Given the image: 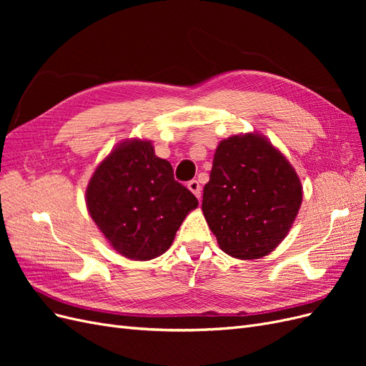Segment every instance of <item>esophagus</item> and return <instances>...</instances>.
I'll list each match as a JSON object with an SVG mask.
<instances>
[{"mask_svg":"<svg viewBox=\"0 0 366 366\" xmlns=\"http://www.w3.org/2000/svg\"><path fill=\"white\" fill-rule=\"evenodd\" d=\"M187 187H189V191H191L197 198L202 197V186H200V183H198V180H191L189 183H187Z\"/></svg>","mask_w":366,"mask_h":366,"instance_id":"obj_1","label":"esophagus"}]
</instances>
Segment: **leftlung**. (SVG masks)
Instances as JSON below:
<instances>
[{
    "instance_id": "left-lung-1",
    "label": "left lung",
    "mask_w": 366,
    "mask_h": 366,
    "mask_svg": "<svg viewBox=\"0 0 366 366\" xmlns=\"http://www.w3.org/2000/svg\"><path fill=\"white\" fill-rule=\"evenodd\" d=\"M301 202L299 177L270 142L259 134L219 142L202 209L221 250L265 257L289 234Z\"/></svg>"
}]
</instances>
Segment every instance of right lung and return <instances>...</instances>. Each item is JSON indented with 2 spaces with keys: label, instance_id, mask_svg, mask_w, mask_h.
<instances>
[{
  "label": "right lung",
  "instance_id": "add662e5",
  "mask_svg": "<svg viewBox=\"0 0 366 366\" xmlns=\"http://www.w3.org/2000/svg\"><path fill=\"white\" fill-rule=\"evenodd\" d=\"M197 206L195 195L174 179L171 163L143 140L119 145L86 187V207L97 227L119 253L136 261L168 250Z\"/></svg>",
  "mask_w": 366,
  "mask_h": 366
}]
</instances>
